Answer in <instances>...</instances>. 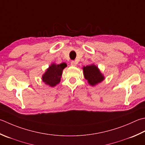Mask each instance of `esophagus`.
Returning <instances> with one entry per match:
<instances>
[{"label": "esophagus", "mask_w": 145, "mask_h": 145, "mask_svg": "<svg viewBox=\"0 0 145 145\" xmlns=\"http://www.w3.org/2000/svg\"><path fill=\"white\" fill-rule=\"evenodd\" d=\"M71 65H72V67H75L76 66V63L74 61H71Z\"/></svg>", "instance_id": "1"}]
</instances>
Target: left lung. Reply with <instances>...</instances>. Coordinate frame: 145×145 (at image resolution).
<instances>
[{
	"instance_id": "8db88e82",
	"label": "left lung",
	"mask_w": 145,
	"mask_h": 145,
	"mask_svg": "<svg viewBox=\"0 0 145 145\" xmlns=\"http://www.w3.org/2000/svg\"><path fill=\"white\" fill-rule=\"evenodd\" d=\"M82 69L85 78L91 86H95L105 79L104 75L94 64L87 65L86 67L84 66Z\"/></svg>"
}]
</instances>
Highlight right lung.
Listing matches in <instances>:
<instances>
[{
    "mask_svg": "<svg viewBox=\"0 0 145 145\" xmlns=\"http://www.w3.org/2000/svg\"><path fill=\"white\" fill-rule=\"evenodd\" d=\"M67 67L66 63H62L59 65L55 63H52L42 74V82L51 87L56 86L60 82L63 70Z\"/></svg>",
    "mask_w": 145,
    "mask_h": 145,
    "instance_id": "add662e5",
    "label": "right lung"
}]
</instances>
